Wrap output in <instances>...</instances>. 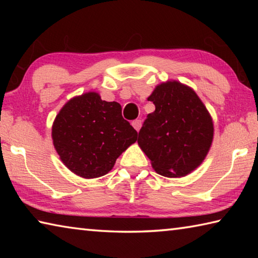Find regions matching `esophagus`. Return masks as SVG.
Returning <instances> with one entry per match:
<instances>
[{
	"mask_svg": "<svg viewBox=\"0 0 258 258\" xmlns=\"http://www.w3.org/2000/svg\"><path fill=\"white\" fill-rule=\"evenodd\" d=\"M132 126L139 132L140 128H141V126H142V121L140 119H135V120L132 121Z\"/></svg>",
	"mask_w": 258,
	"mask_h": 258,
	"instance_id": "obj_1",
	"label": "esophagus"
}]
</instances>
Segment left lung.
I'll list each match as a JSON object with an SVG mask.
<instances>
[{
	"label": "left lung",
	"instance_id": "1",
	"mask_svg": "<svg viewBox=\"0 0 258 258\" xmlns=\"http://www.w3.org/2000/svg\"><path fill=\"white\" fill-rule=\"evenodd\" d=\"M148 100L156 109L140 130V148L160 175H187L203 163L212 146L211 115L197 93L177 81L157 85Z\"/></svg>",
	"mask_w": 258,
	"mask_h": 258
}]
</instances>
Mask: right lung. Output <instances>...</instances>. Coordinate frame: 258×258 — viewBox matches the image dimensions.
I'll list each match as a JSON object with an SVG mask.
<instances>
[{"mask_svg":"<svg viewBox=\"0 0 258 258\" xmlns=\"http://www.w3.org/2000/svg\"><path fill=\"white\" fill-rule=\"evenodd\" d=\"M60 159L76 175L95 178L111 171L116 159L138 140V132L121 116L118 102L87 92L69 100L52 125Z\"/></svg>","mask_w":258,"mask_h":258,"instance_id":"1","label":"right lung"}]
</instances>
